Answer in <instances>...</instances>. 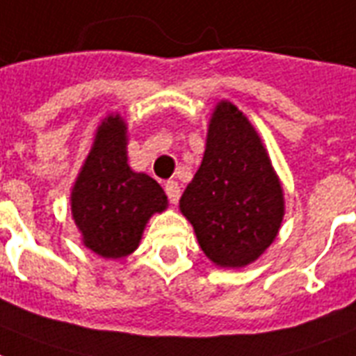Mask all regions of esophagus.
<instances>
[{"label": "esophagus", "mask_w": 356, "mask_h": 356, "mask_svg": "<svg viewBox=\"0 0 356 356\" xmlns=\"http://www.w3.org/2000/svg\"><path fill=\"white\" fill-rule=\"evenodd\" d=\"M164 192L168 195L170 203H177L179 197H181V186H179L177 181H166L164 183Z\"/></svg>", "instance_id": "esophagus-1"}]
</instances>
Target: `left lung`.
Wrapping results in <instances>:
<instances>
[{
	"label": "left lung",
	"mask_w": 356,
	"mask_h": 356,
	"mask_svg": "<svg viewBox=\"0 0 356 356\" xmlns=\"http://www.w3.org/2000/svg\"><path fill=\"white\" fill-rule=\"evenodd\" d=\"M179 207L219 267H245L276 239L282 184L259 135L232 102L221 100L213 109L203 163Z\"/></svg>",
	"instance_id": "8db88e82"
}]
</instances>
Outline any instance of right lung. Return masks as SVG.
Here are the masks:
<instances>
[{
    "label": "right lung",
    "instance_id": "obj_1",
    "mask_svg": "<svg viewBox=\"0 0 356 356\" xmlns=\"http://www.w3.org/2000/svg\"><path fill=\"white\" fill-rule=\"evenodd\" d=\"M126 129L120 115L104 118L71 193V212L83 245L111 259L131 254L148 219L168 207L155 179L129 168Z\"/></svg>",
    "mask_w": 356,
    "mask_h": 356
}]
</instances>
